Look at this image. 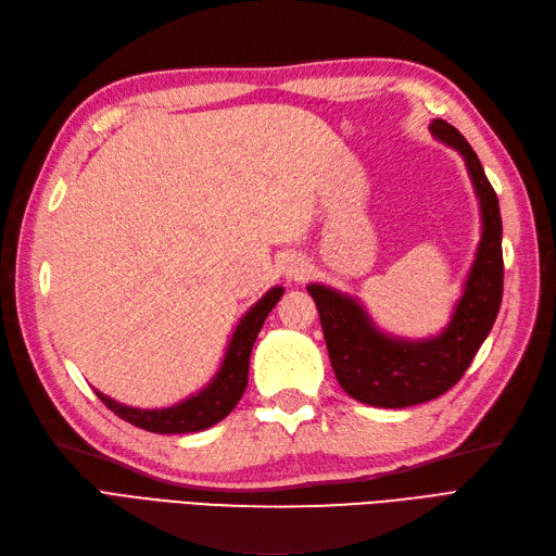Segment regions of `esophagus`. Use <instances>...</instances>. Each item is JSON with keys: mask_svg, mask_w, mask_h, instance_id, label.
Wrapping results in <instances>:
<instances>
[{"mask_svg": "<svg viewBox=\"0 0 556 556\" xmlns=\"http://www.w3.org/2000/svg\"><path fill=\"white\" fill-rule=\"evenodd\" d=\"M306 262L301 260V257H296V255H292V257H288L285 260V264H282V274L288 276L290 280H301L306 276Z\"/></svg>", "mask_w": 556, "mask_h": 556, "instance_id": "34e87169", "label": "esophagus"}]
</instances>
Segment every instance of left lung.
Returning <instances> with one entry per match:
<instances>
[{
	"label": "left lung",
	"instance_id": "8db88e82",
	"mask_svg": "<svg viewBox=\"0 0 556 556\" xmlns=\"http://www.w3.org/2000/svg\"><path fill=\"white\" fill-rule=\"evenodd\" d=\"M433 139L457 150L480 201L482 237L447 327L425 341L380 331L359 299L311 282L333 374L343 390L376 408H408L445 394L459 382L492 331L503 296L498 197L476 150L445 121L431 123Z\"/></svg>",
	"mask_w": 556,
	"mask_h": 556
}]
</instances>
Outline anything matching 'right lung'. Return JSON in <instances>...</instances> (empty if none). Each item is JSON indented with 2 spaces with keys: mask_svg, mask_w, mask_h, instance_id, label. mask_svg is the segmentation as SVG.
Masks as SVG:
<instances>
[{
  "mask_svg": "<svg viewBox=\"0 0 556 556\" xmlns=\"http://www.w3.org/2000/svg\"><path fill=\"white\" fill-rule=\"evenodd\" d=\"M282 292V288H271L241 317V323L231 333L220 368H217V374L204 390H199L197 394L174 403L169 408L153 410L125 406V403H117L99 390H94V394L125 422L153 433H192L217 425L233 410L245 392L252 345H255L266 315L274 311Z\"/></svg>",
  "mask_w": 556,
  "mask_h": 556,
  "instance_id": "right-lung-1",
  "label": "right lung"
}]
</instances>
